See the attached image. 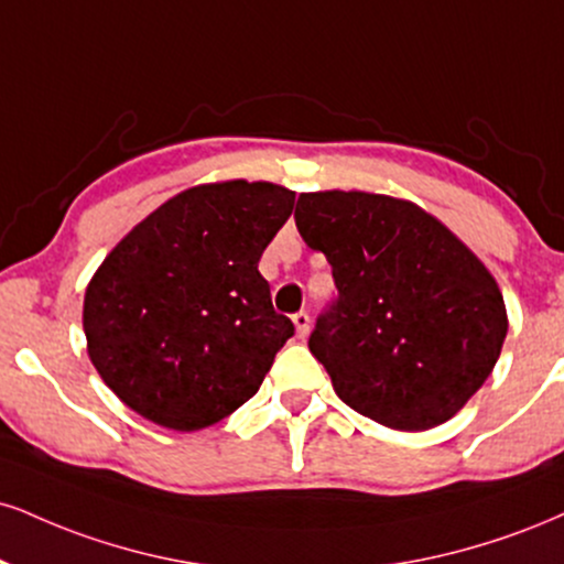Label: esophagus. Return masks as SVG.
Returning <instances> with one entry per match:
<instances>
[{
  "mask_svg": "<svg viewBox=\"0 0 564 564\" xmlns=\"http://www.w3.org/2000/svg\"><path fill=\"white\" fill-rule=\"evenodd\" d=\"M291 321H294V328H296V336L300 338H304L310 334V315L307 312H296L294 317H291Z\"/></svg>",
  "mask_w": 564,
  "mask_h": 564,
  "instance_id": "obj_1",
  "label": "esophagus"
}]
</instances>
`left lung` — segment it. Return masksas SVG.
Returning a JSON list of instances; mask_svg holds the SVG:
<instances>
[{
  "mask_svg": "<svg viewBox=\"0 0 564 564\" xmlns=\"http://www.w3.org/2000/svg\"><path fill=\"white\" fill-rule=\"evenodd\" d=\"M296 228L334 268L338 300L310 351L359 415L429 431L497 365L507 307L497 278L438 217L370 192L300 194Z\"/></svg>",
  "mask_w": 564,
  "mask_h": 564,
  "instance_id": "left-lung-1",
  "label": "left lung"
}]
</instances>
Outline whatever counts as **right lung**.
Segmentation results:
<instances>
[{"label":"right lung","instance_id":"add662e5","mask_svg":"<svg viewBox=\"0 0 564 564\" xmlns=\"http://www.w3.org/2000/svg\"><path fill=\"white\" fill-rule=\"evenodd\" d=\"M294 209L268 181H217L147 215L91 275L86 349L115 397L171 431H202L254 397L294 323L257 262Z\"/></svg>","mask_w":564,"mask_h":564}]
</instances>
